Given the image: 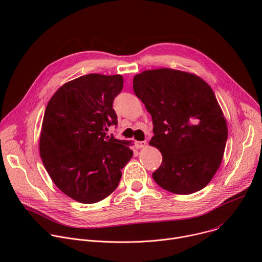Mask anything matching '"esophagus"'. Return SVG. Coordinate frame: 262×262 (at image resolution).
Masks as SVG:
<instances>
[{
    "mask_svg": "<svg viewBox=\"0 0 262 262\" xmlns=\"http://www.w3.org/2000/svg\"><path fill=\"white\" fill-rule=\"evenodd\" d=\"M146 145H147L146 142H135L134 143V146L136 149H142V148L146 147Z\"/></svg>",
    "mask_w": 262,
    "mask_h": 262,
    "instance_id": "obj_1",
    "label": "esophagus"
}]
</instances>
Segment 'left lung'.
Listing matches in <instances>:
<instances>
[{"label": "left lung", "mask_w": 262, "mask_h": 262, "mask_svg": "<svg viewBox=\"0 0 262 262\" xmlns=\"http://www.w3.org/2000/svg\"><path fill=\"white\" fill-rule=\"evenodd\" d=\"M135 95L152 116L150 145L163 155L155 183L175 194L204 189L224 157L228 127L212 88L199 76L169 68L133 78Z\"/></svg>", "instance_id": "8db88e82"}]
</instances>
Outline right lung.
I'll list each match as a JSON object with an SVG mask.
<instances>
[{
	"label": "right lung",
	"mask_w": 262,
	"mask_h": 262,
	"mask_svg": "<svg viewBox=\"0 0 262 262\" xmlns=\"http://www.w3.org/2000/svg\"><path fill=\"white\" fill-rule=\"evenodd\" d=\"M122 75L91 73L64 84L46 107L39 153L55 186L82 204H94L118 186L133 156L131 142L107 134L117 125L112 107Z\"/></svg>",
	"instance_id": "obj_1"
}]
</instances>
